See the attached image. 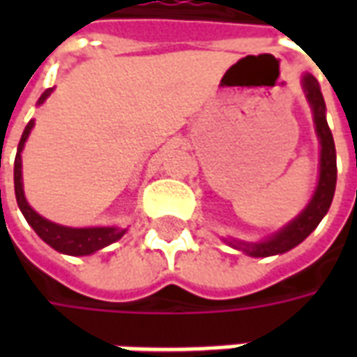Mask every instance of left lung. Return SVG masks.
Listing matches in <instances>:
<instances>
[{
    "instance_id": "1",
    "label": "left lung",
    "mask_w": 357,
    "mask_h": 357,
    "mask_svg": "<svg viewBox=\"0 0 357 357\" xmlns=\"http://www.w3.org/2000/svg\"><path fill=\"white\" fill-rule=\"evenodd\" d=\"M302 89L306 93L310 102V109L314 114V124L317 139H319V178L317 185L312 195V199L306 204V208L300 212L298 216L291 220L289 224L283 225L279 231L269 235L268 239L260 243H245L237 239H224L233 248L243 250L245 255L252 258H266V256H275L289 252L291 248L300 245L306 239L310 233L319 225L323 216L329 212L331 202L335 197V187H337V151H335V141L333 133L325 118V101H323L321 88L312 74L302 76Z\"/></svg>"
}]
</instances>
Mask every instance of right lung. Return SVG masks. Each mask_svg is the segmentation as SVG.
<instances>
[{"label":"right lung","instance_id":"1","mask_svg":"<svg viewBox=\"0 0 357 357\" xmlns=\"http://www.w3.org/2000/svg\"><path fill=\"white\" fill-rule=\"evenodd\" d=\"M53 93V88L45 89L42 97L38 99V105H42L50 95ZM34 128V120H30L22 132V137L17 147V156H15V197H17V204H19L22 216L26 218V222L32 225V229L38 233V237L45 241L51 248H55L57 252L70 256H88L93 255L101 248L109 247L118 239H122L126 229L122 227H68V225L55 224L50 222L43 216H40L30 204H28L26 197H24V185H22V149L26 143L28 135Z\"/></svg>","mask_w":357,"mask_h":357}]
</instances>
